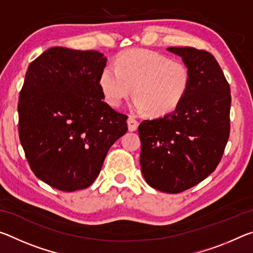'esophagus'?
Listing matches in <instances>:
<instances>
[{
  "label": "esophagus",
  "instance_id": "esophagus-1",
  "mask_svg": "<svg viewBox=\"0 0 253 253\" xmlns=\"http://www.w3.org/2000/svg\"><path fill=\"white\" fill-rule=\"evenodd\" d=\"M127 125H128V130L135 131L137 128H138V122H137L134 117L129 116L127 119Z\"/></svg>",
  "mask_w": 253,
  "mask_h": 253
}]
</instances>
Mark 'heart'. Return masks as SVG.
<instances>
[{
  "label": "heart",
  "mask_w": 253,
  "mask_h": 253,
  "mask_svg": "<svg viewBox=\"0 0 253 253\" xmlns=\"http://www.w3.org/2000/svg\"><path fill=\"white\" fill-rule=\"evenodd\" d=\"M191 74L185 63L147 49L119 54L102 68L98 79L107 104L118 107L132 92V108L154 117L172 113L186 96Z\"/></svg>",
  "instance_id": "obj_1"
}]
</instances>
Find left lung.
<instances>
[{
	"mask_svg": "<svg viewBox=\"0 0 253 253\" xmlns=\"http://www.w3.org/2000/svg\"><path fill=\"white\" fill-rule=\"evenodd\" d=\"M166 50L182 58L191 84L174 111L140 123V169L149 186L175 194L202 182L220 163L230 134L231 91L211 53L191 46Z\"/></svg>",
	"mask_w": 253,
	"mask_h": 253,
	"instance_id": "8db88e82",
	"label": "left lung"
}]
</instances>
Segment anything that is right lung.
<instances>
[{"label": "right lung", "mask_w": 253, "mask_h": 253, "mask_svg": "<svg viewBox=\"0 0 253 253\" xmlns=\"http://www.w3.org/2000/svg\"><path fill=\"white\" fill-rule=\"evenodd\" d=\"M98 51L52 46L30 63L19 97V135L36 176L60 191L91 185L127 116L105 102Z\"/></svg>", "instance_id": "add662e5"}]
</instances>
